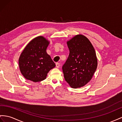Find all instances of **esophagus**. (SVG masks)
I'll use <instances>...</instances> for the list:
<instances>
[{
	"mask_svg": "<svg viewBox=\"0 0 122 122\" xmlns=\"http://www.w3.org/2000/svg\"><path fill=\"white\" fill-rule=\"evenodd\" d=\"M56 67H57V68H59L60 66V63H56Z\"/></svg>",
	"mask_w": 122,
	"mask_h": 122,
	"instance_id": "obj_1",
	"label": "esophagus"
}]
</instances>
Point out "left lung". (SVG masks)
I'll list each match as a JSON object with an SVG mask.
<instances>
[{
  "mask_svg": "<svg viewBox=\"0 0 122 122\" xmlns=\"http://www.w3.org/2000/svg\"><path fill=\"white\" fill-rule=\"evenodd\" d=\"M70 54L62 66L66 81L73 88L88 83L97 66L96 52L86 37L78 34L67 42Z\"/></svg>",
  "mask_w": 122,
  "mask_h": 122,
  "instance_id": "left-lung-1",
  "label": "left lung"
}]
</instances>
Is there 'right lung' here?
I'll use <instances>...</instances> for the list:
<instances>
[{
	"instance_id": "right-lung-1",
	"label": "right lung",
	"mask_w": 122,
	"mask_h": 122,
	"mask_svg": "<svg viewBox=\"0 0 122 122\" xmlns=\"http://www.w3.org/2000/svg\"><path fill=\"white\" fill-rule=\"evenodd\" d=\"M49 42L44 37H35L28 44L20 56L18 63L21 74L34 82L46 78L47 73L56 65L46 49Z\"/></svg>"
}]
</instances>
